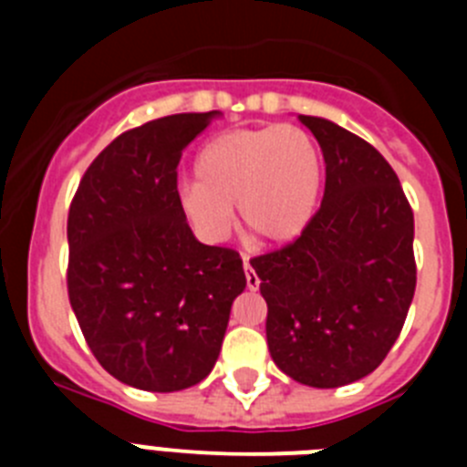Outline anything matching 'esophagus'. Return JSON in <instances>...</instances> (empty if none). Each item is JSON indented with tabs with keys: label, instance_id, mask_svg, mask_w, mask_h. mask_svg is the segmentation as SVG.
Masks as SVG:
<instances>
[{
	"label": "esophagus",
	"instance_id": "esophagus-1",
	"mask_svg": "<svg viewBox=\"0 0 467 467\" xmlns=\"http://www.w3.org/2000/svg\"><path fill=\"white\" fill-rule=\"evenodd\" d=\"M243 271H245L247 290H257V287H259V278H257V274H254V269H253V266H250V262H247V259H243Z\"/></svg>",
	"mask_w": 467,
	"mask_h": 467
}]
</instances>
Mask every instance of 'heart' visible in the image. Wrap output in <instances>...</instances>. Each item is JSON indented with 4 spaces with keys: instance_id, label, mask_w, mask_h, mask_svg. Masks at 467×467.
Listing matches in <instances>:
<instances>
[{
    "instance_id": "heart-1",
    "label": "heart",
    "mask_w": 467,
    "mask_h": 467,
    "mask_svg": "<svg viewBox=\"0 0 467 467\" xmlns=\"http://www.w3.org/2000/svg\"><path fill=\"white\" fill-rule=\"evenodd\" d=\"M193 180L177 205L193 234L222 243L234 226V205L253 241L283 245L311 224L323 187L316 140L299 126L236 128L210 140L193 161Z\"/></svg>"
}]
</instances>
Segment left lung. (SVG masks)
Wrapping results in <instances>:
<instances>
[{"label": "left lung", "instance_id": "left-lung-1", "mask_svg": "<svg viewBox=\"0 0 467 467\" xmlns=\"http://www.w3.org/2000/svg\"><path fill=\"white\" fill-rule=\"evenodd\" d=\"M299 121L323 150V203L295 243L250 264L280 372L339 388L372 374L400 337L416 290L414 213L372 144L327 119Z\"/></svg>", "mask_w": 467, "mask_h": 467}]
</instances>
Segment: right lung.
Here are the masks:
<instances>
[{
	"label": "right lung",
	"instance_id": "add662e5",
	"mask_svg": "<svg viewBox=\"0 0 467 467\" xmlns=\"http://www.w3.org/2000/svg\"><path fill=\"white\" fill-rule=\"evenodd\" d=\"M217 117L172 114L119 135L69 205L72 311L98 362L140 390L203 381L245 290L236 250L196 241L177 205L182 150Z\"/></svg>",
	"mask_w": 467,
	"mask_h": 467
}]
</instances>
